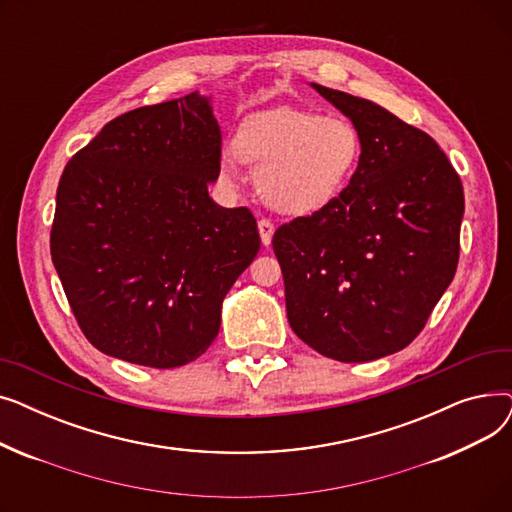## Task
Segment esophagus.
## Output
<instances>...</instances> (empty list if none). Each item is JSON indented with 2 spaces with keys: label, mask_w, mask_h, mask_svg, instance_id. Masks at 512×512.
<instances>
[{
  "label": "esophagus",
  "mask_w": 512,
  "mask_h": 512,
  "mask_svg": "<svg viewBox=\"0 0 512 512\" xmlns=\"http://www.w3.org/2000/svg\"><path fill=\"white\" fill-rule=\"evenodd\" d=\"M257 228H259V236H261V242H263V247H270L272 245V236H274V224L270 222V220H259V224H257Z\"/></svg>",
  "instance_id": "34e87169"
}]
</instances>
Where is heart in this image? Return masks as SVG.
I'll return each mask as SVG.
<instances>
[{
	"instance_id": "obj_1",
	"label": "heart",
	"mask_w": 512,
	"mask_h": 512,
	"mask_svg": "<svg viewBox=\"0 0 512 512\" xmlns=\"http://www.w3.org/2000/svg\"><path fill=\"white\" fill-rule=\"evenodd\" d=\"M361 137L342 116L276 107L249 116L236 134V151L224 149V180H238V161L257 172V188L272 209L305 215L332 203L351 180Z\"/></svg>"
}]
</instances>
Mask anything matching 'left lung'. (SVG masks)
Here are the masks:
<instances>
[{
    "label": "left lung",
    "instance_id": "obj_1",
    "mask_svg": "<svg viewBox=\"0 0 512 512\" xmlns=\"http://www.w3.org/2000/svg\"><path fill=\"white\" fill-rule=\"evenodd\" d=\"M311 87L355 124L361 157L332 203L274 234L288 324L319 355L375 361L413 342L454 278L463 184L423 130Z\"/></svg>",
    "mask_w": 512,
    "mask_h": 512
}]
</instances>
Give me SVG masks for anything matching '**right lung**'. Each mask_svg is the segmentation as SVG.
Instances as JSON below:
<instances>
[{
  "instance_id": "right-lung-1",
  "label": "right lung",
  "mask_w": 512,
  "mask_h": 512,
  "mask_svg": "<svg viewBox=\"0 0 512 512\" xmlns=\"http://www.w3.org/2000/svg\"><path fill=\"white\" fill-rule=\"evenodd\" d=\"M222 132L209 95L107 122L64 168L51 261L80 330L101 353L172 369L220 332L222 303L259 253L247 207H222Z\"/></svg>"
}]
</instances>
